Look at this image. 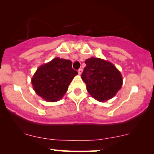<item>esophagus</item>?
I'll use <instances>...</instances> for the list:
<instances>
[{"label":"esophagus","instance_id":"esophagus-1","mask_svg":"<svg viewBox=\"0 0 154 154\" xmlns=\"http://www.w3.org/2000/svg\"><path fill=\"white\" fill-rule=\"evenodd\" d=\"M82 68H79V69H78V73L79 74V75H81V74H82Z\"/></svg>","mask_w":154,"mask_h":154}]
</instances>
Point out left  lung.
Segmentation results:
<instances>
[{
	"mask_svg": "<svg viewBox=\"0 0 154 154\" xmlns=\"http://www.w3.org/2000/svg\"><path fill=\"white\" fill-rule=\"evenodd\" d=\"M86 66L82 73L87 91L96 100L104 101L113 98L122 85V77L112 63L98 58L85 61Z\"/></svg>",
	"mask_w": 154,
	"mask_h": 154,
	"instance_id": "1",
	"label": "left lung"
}]
</instances>
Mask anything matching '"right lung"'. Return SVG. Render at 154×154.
Listing matches in <instances>:
<instances>
[{"label": "right lung", "instance_id": "right-lung-1", "mask_svg": "<svg viewBox=\"0 0 154 154\" xmlns=\"http://www.w3.org/2000/svg\"><path fill=\"white\" fill-rule=\"evenodd\" d=\"M72 64L70 60L55 58L39 67L32 79L37 94L52 102L62 98L68 90L69 85L77 75Z\"/></svg>", "mask_w": 154, "mask_h": 154}]
</instances>
